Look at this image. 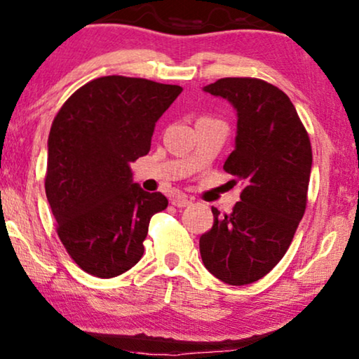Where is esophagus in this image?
<instances>
[{
	"mask_svg": "<svg viewBox=\"0 0 359 359\" xmlns=\"http://www.w3.org/2000/svg\"><path fill=\"white\" fill-rule=\"evenodd\" d=\"M170 203H172L174 206H177V208H185V206L191 205V200L187 198L185 195H175Z\"/></svg>",
	"mask_w": 359,
	"mask_h": 359,
	"instance_id": "1",
	"label": "esophagus"
}]
</instances>
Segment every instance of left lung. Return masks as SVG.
<instances>
[{"label":"left lung","mask_w":359,"mask_h":359,"mask_svg":"<svg viewBox=\"0 0 359 359\" xmlns=\"http://www.w3.org/2000/svg\"><path fill=\"white\" fill-rule=\"evenodd\" d=\"M237 110L236 148L224 170L242 180L232 213L200 237L206 270L228 285L264 278L283 259L306 211L312 149L290 97L257 78H223L203 88Z\"/></svg>","instance_id":"8db88e82"}]
</instances>
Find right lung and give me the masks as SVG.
I'll return each mask as SVG.
<instances>
[{"instance_id":"add662e5","label":"right lung","mask_w":359,"mask_h":359,"mask_svg":"<svg viewBox=\"0 0 359 359\" xmlns=\"http://www.w3.org/2000/svg\"><path fill=\"white\" fill-rule=\"evenodd\" d=\"M180 86L102 76L72 94L48 135L45 194L60 241L79 269L97 278L125 273L143 257L149 219L168 198L131 179L156 122Z\"/></svg>"}]
</instances>
